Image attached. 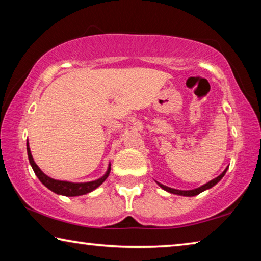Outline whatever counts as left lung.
Returning <instances> with one entry per match:
<instances>
[{
  "instance_id": "1",
  "label": "left lung",
  "mask_w": 261,
  "mask_h": 261,
  "mask_svg": "<svg viewBox=\"0 0 261 261\" xmlns=\"http://www.w3.org/2000/svg\"><path fill=\"white\" fill-rule=\"evenodd\" d=\"M227 169L228 168H226V170L223 171L222 174H221L220 176H218V177L216 178H214V179H212L211 182H208V183H206L205 185H202V187H200V188H198V189H194V190H189V191H182V190H176V189H171V188H168V187H166V185H163V184H160V183H158L159 185H160V187L163 189V190H166V191H168V192H170V193H175V194H179V196H187V197H192V196H197V194H199L200 192H202V191H205V190H207V189H211L212 187H214V185L219 182V180H221V178L223 177L224 176V174H226V171H227Z\"/></svg>"
}]
</instances>
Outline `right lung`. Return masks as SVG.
Listing matches in <instances>:
<instances>
[{"label": "right lung", "mask_w": 261, "mask_h": 261, "mask_svg": "<svg viewBox=\"0 0 261 261\" xmlns=\"http://www.w3.org/2000/svg\"><path fill=\"white\" fill-rule=\"evenodd\" d=\"M28 155H29L31 166H32L34 170V174L37 175V177L39 179H40V182L45 185V187L51 190L53 192H55L57 194H62V196H67V197L82 196V194H86L88 192L93 191L94 189L100 187V185L105 182L106 178L108 177V175L110 173V166H109L107 173H106L105 176H102V177L96 180H92V182L71 183V182H65V180H57V179H53L50 177H48L47 175L43 174L40 170V168L37 166V163L34 162L32 158V154H31L29 143H28Z\"/></svg>", "instance_id": "1"}]
</instances>
